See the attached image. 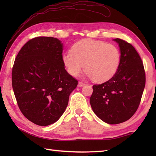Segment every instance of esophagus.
<instances>
[{
	"label": "esophagus",
	"mask_w": 156,
	"mask_h": 156,
	"mask_svg": "<svg viewBox=\"0 0 156 156\" xmlns=\"http://www.w3.org/2000/svg\"><path fill=\"white\" fill-rule=\"evenodd\" d=\"M84 85H85V84L83 83L82 82H79L78 86V87H84Z\"/></svg>",
	"instance_id": "34e87169"
}]
</instances>
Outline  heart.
<instances>
[{"instance_id": "obj_1", "label": "heart", "mask_w": 156, "mask_h": 156, "mask_svg": "<svg viewBox=\"0 0 156 156\" xmlns=\"http://www.w3.org/2000/svg\"><path fill=\"white\" fill-rule=\"evenodd\" d=\"M121 59V51L117 46L92 39L77 42L72 48V53H66L62 57L66 70L71 76H78L84 65L88 77L98 83L113 77Z\"/></svg>"}]
</instances>
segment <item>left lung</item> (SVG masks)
<instances>
[{
  "instance_id": "left-lung-1",
  "label": "left lung",
  "mask_w": 156,
  "mask_h": 156,
  "mask_svg": "<svg viewBox=\"0 0 156 156\" xmlns=\"http://www.w3.org/2000/svg\"><path fill=\"white\" fill-rule=\"evenodd\" d=\"M113 41L120 49V66L110 80L93 86L90 98L96 115L111 125L127 121L135 114L145 85L144 64L133 46L119 38Z\"/></svg>"
}]
</instances>
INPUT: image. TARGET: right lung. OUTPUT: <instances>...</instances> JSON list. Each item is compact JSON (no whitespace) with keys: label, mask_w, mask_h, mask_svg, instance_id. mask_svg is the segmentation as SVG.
Wrapping results in <instances>:
<instances>
[{"label":"right lung","mask_w":156,"mask_h":156,"mask_svg":"<svg viewBox=\"0 0 156 156\" xmlns=\"http://www.w3.org/2000/svg\"><path fill=\"white\" fill-rule=\"evenodd\" d=\"M63 44L37 37L23 46L12 70V85L23 115L39 126L54 123L67 107L78 81L65 69Z\"/></svg>","instance_id":"obj_1"}]
</instances>
